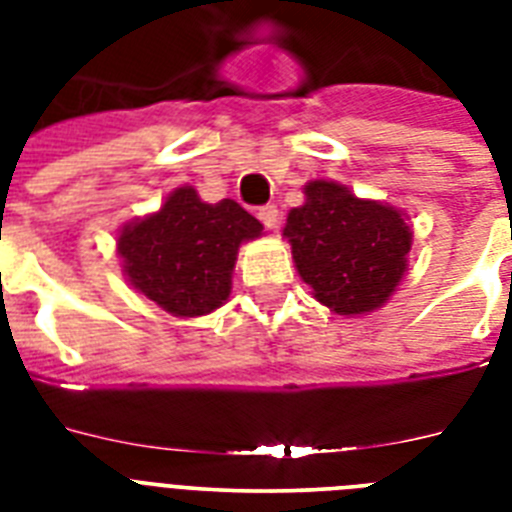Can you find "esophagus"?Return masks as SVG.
Instances as JSON below:
<instances>
[{
    "instance_id": "obj_1",
    "label": "esophagus",
    "mask_w": 512,
    "mask_h": 512,
    "mask_svg": "<svg viewBox=\"0 0 512 512\" xmlns=\"http://www.w3.org/2000/svg\"><path fill=\"white\" fill-rule=\"evenodd\" d=\"M257 217H260V223H263L268 231H276V228H279V209L273 207V204H268V207L260 209V212H257Z\"/></svg>"
}]
</instances>
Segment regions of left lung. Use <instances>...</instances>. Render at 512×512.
Returning a JSON list of instances; mask_svg holds the SVG:
<instances>
[{
    "label": "left lung",
    "instance_id": "left-lung-1",
    "mask_svg": "<svg viewBox=\"0 0 512 512\" xmlns=\"http://www.w3.org/2000/svg\"><path fill=\"white\" fill-rule=\"evenodd\" d=\"M303 193L284 225L300 279L337 316L380 311L409 271L406 212L335 180H311Z\"/></svg>",
    "mask_w": 512,
    "mask_h": 512
}]
</instances>
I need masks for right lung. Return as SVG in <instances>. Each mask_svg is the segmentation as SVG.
Listing matches in <instances>:
<instances>
[{
    "mask_svg": "<svg viewBox=\"0 0 512 512\" xmlns=\"http://www.w3.org/2000/svg\"><path fill=\"white\" fill-rule=\"evenodd\" d=\"M263 236V223L233 199L207 204L180 185L151 215L116 236L122 273L138 295L177 319H196L228 303L236 255Z\"/></svg>",
    "mask_w": 512,
    "mask_h": 512,
    "instance_id": "right-lung-1",
    "label": "right lung"
}]
</instances>
